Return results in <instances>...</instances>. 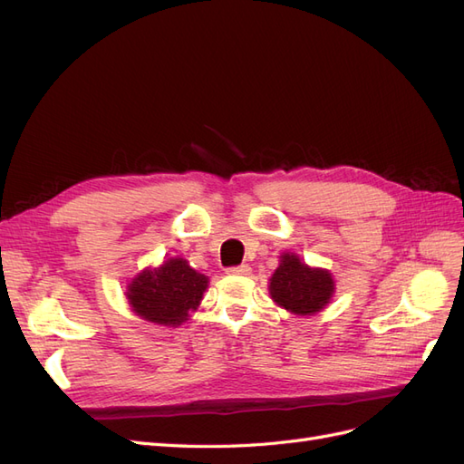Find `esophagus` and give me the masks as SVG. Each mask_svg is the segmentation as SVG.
<instances>
[{"instance_id": "1", "label": "esophagus", "mask_w": 464, "mask_h": 464, "mask_svg": "<svg viewBox=\"0 0 464 464\" xmlns=\"http://www.w3.org/2000/svg\"><path fill=\"white\" fill-rule=\"evenodd\" d=\"M251 273V266L249 265H240V266H230L227 269V275H234V276H246Z\"/></svg>"}]
</instances>
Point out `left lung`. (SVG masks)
I'll list each match as a JSON object with an SVG mask.
<instances>
[{
	"mask_svg": "<svg viewBox=\"0 0 464 464\" xmlns=\"http://www.w3.org/2000/svg\"><path fill=\"white\" fill-rule=\"evenodd\" d=\"M269 294L278 307L294 315H315L334 294V278L327 269L305 265L296 254L285 251L269 278Z\"/></svg>",
	"mask_w": 464,
	"mask_h": 464,
	"instance_id": "obj_1",
	"label": "left lung"
}]
</instances>
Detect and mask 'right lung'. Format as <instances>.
<instances>
[{"label":"right lung","instance_id":"obj_1","mask_svg":"<svg viewBox=\"0 0 464 464\" xmlns=\"http://www.w3.org/2000/svg\"><path fill=\"white\" fill-rule=\"evenodd\" d=\"M208 276L181 257L166 259L160 266H147L128 285L125 298L131 312L154 325L178 327L199 307Z\"/></svg>","mask_w":464,"mask_h":464}]
</instances>
